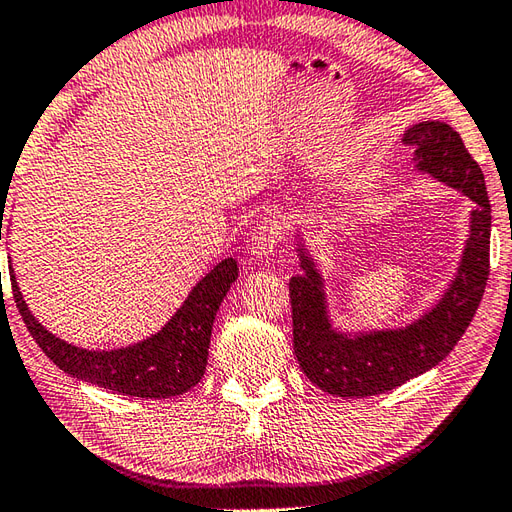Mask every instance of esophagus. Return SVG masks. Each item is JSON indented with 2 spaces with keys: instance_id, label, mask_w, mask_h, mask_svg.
Returning a JSON list of instances; mask_svg holds the SVG:
<instances>
[{
  "instance_id": "1",
  "label": "esophagus",
  "mask_w": 512,
  "mask_h": 512,
  "mask_svg": "<svg viewBox=\"0 0 512 512\" xmlns=\"http://www.w3.org/2000/svg\"><path fill=\"white\" fill-rule=\"evenodd\" d=\"M279 242V229L272 222H261L251 233V255L268 257Z\"/></svg>"
}]
</instances>
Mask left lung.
<instances>
[{"label":"left lung","mask_w":512,"mask_h":512,"mask_svg":"<svg viewBox=\"0 0 512 512\" xmlns=\"http://www.w3.org/2000/svg\"><path fill=\"white\" fill-rule=\"evenodd\" d=\"M403 141L414 148V168L473 200L469 237L454 281L432 310L399 329L340 331L331 325L325 279L296 233L301 275L290 279L294 353L301 371L336 397H371L406 384L443 362L465 334L489 279L491 202L484 174L445 122L412 124Z\"/></svg>","instance_id":"left-lung-1"}]
</instances>
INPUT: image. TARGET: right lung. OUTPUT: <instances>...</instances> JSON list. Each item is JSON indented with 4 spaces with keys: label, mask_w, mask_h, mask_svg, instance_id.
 Returning <instances> with one entry per match:
<instances>
[{
    "label": "right lung",
    "mask_w": 512,
    "mask_h": 512,
    "mask_svg": "<svg viewBox=\"0 0 512 512\" xmlns=\"http://www.w3.org/2000/svg\"><path fill=\"white\" fill-rule=\"evenodd\" d=\"M235 279L237 261L233 257L222 259L194 285L183 305L157 334L122 349L91 351L54 336L32 316L10 266V285L19 314L47 358L82 382L141 399L183 395L200 382L207 368L213 320Z\"/></svg>",
    "instance_id": "obj_1"
}]
</instances>
